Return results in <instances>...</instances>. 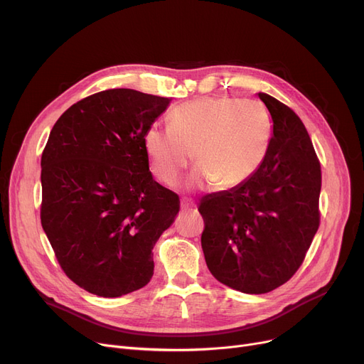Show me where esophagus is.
Returning a JSON list of instances; mask_svg holds the SVG:
<instances>
[{
  "label": "esophagus",
  "mask_w": 364,
  "mask_h": 364,
  "mask_svg": "<svg viewBox=\"0 0 364 364\" xmlns=\"http://www.w3.org/2000/svg\"><path fill=\"white\" fill-rule=\"evenodd\" d=\"M180 205L183 211H193V209H196V205L193 203L192 199H181Z\"/></svg>",
  "instance_id": "obj_1"
}]
</instances>
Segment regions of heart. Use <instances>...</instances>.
<instances>
[{
    "instance_id": "heart-1",
    "label": "heart",
    "mask_w": 364,
    "mask_h": 364,
    "mask_svg": "<svg viewBox=\"0 0 364 364\" xmlns=\"http://www.w3.org/2000/svg\"><path fill=\"white\" fill-rule=\"evenodd\" d=\"M269 110L258 100L205 97L169 114V127L150 125L143 147L150 169L165 186H176L193 158L199 166L188 188L239 186L262 164L272 137Z\"/></svg>"
}]
</instances>
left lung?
<instances>
[{
    "instance_id": "8db88e82",
    "label": "left lung",
    "mask_w": 364,
    "mask_h": 364,
    "mask_svg": "<svg viewBox=\"0 0 364 364\" xmlns=\"http://www.w3.org/2000/svg\"><path fill=\"white\" fill-rule=\"evenodd\" d=\"M273 136L265 158L242 184L205 196L202 250L209 272L228 288L267 294L299 269L318 228L321 169L298 114L265 92Z\"/></svg>"
}]
</instances>
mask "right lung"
Masks as SVG:
<instances>
[{
	"mask_svg": "<svg viewBox=\"0 0 364 364\" xmlns=\"http://www.w3.org/2000/svg\"><path fill=\"white\" fill-rule=\"evenodd\" d=\"M171 99L129 88L95 92L54 124L41 158V224L66 276L117 298L153 276L151 250L180 199L151 177L144 131Z\"/></svg>",
	"mask_w": 364,
	"mask_h": 364,
	"instance_id": "add662e5",
	"label": "right lung"
}]
</instances>
